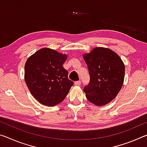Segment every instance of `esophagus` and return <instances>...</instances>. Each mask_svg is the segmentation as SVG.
Returning <instances> with one entry per match:
<instances>
[{
	"instance_id": "34e87169",
	"label": "esophagus",
	"mask_w": 147,
	"mask_h": 147,
	"mask_svg": "<svg viewBox=\"0 0 147 147\" xmlns=\"http://www.w3.org/2000/svg\"><path fill=\"white\" fill-rule=\"evenodd\" d=\"M74 86H80V84H81V82L80 81H76L74 83Z\"/></svg>"
}]
</instances>
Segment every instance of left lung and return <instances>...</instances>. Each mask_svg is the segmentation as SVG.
I'll list each match as a JSON object with an SVG mask.
<instances>
[{"mask_svg":"<svg viewBox=\"0 0 147 147\" xmlns=\"http://www.w3.org/2000/svg\"><path fill=\"white\" fill-rule=\"evenodd\" d=\"M82 56L90 76V82L84 89L86 98L97 106L106 105L116 97L123 85V61L113 51L104 47H95Z\"/></svg>","mask_w":147,"mask_h":147,"instance_id":"8db88e82","label":"left lung"}]
</instances>
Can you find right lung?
<instances>
[{
  "label": "right lung",
  "mask_w": 147,
  "mask_h": 147,
  "mask_svg": "<svg viewBox=\"0 0 147 147\" xmlns=\"http://www.w3.org/2000/svg\"><path fill=\"white\" fill-rule=\"evenodd\" d=\"M67 57L54 49L42 48L27 59L24 80L31 94L43 105L60 103L73 85L63 67Z\"/></svg>",
  "instance_id": "1"
}]
</instances>
